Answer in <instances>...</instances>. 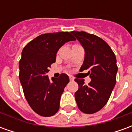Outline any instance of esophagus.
<instances>
[{
    "label": "esophagus",
    "instance_id": "1",
    "mask_svg": "<svg viewBox=\"0 0 132 132\" xmlns=\"http://www.w3.org/2000/svg\"><path fill=\"white\" fill-rule=\"evenodd\" d=\"M69 79H70V80H71V81H73V80H74V78L72 76H69Z\"/></svg>",
    "mask_w": 132,
    "mask_h": 132
}]
</instances>
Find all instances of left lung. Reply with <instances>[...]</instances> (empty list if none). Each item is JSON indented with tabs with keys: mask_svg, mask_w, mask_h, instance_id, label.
<instances>
[{
	"mask_svg": "<svg viewBox=\"0 0 132 132\" xmlns=\"http://www.w3.org/2000/svg\"><path fill=\"white\" fill-rule=\"evenodd\" d=\"M72 34L85 49V59L80 71L89 69L91 81L76 78L78 90L75 93L78 108L86 114L100 110L110 98L116 83L117 66L115 55L106 42L96 35L73 31Z\"/></svg>",
	"mask_w": 132,
	"mask_h": 132,
	"instance_id": "obj_1",
	"label": "left lung"
}]
</instances>
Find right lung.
<instances>
[{
    "mask_svg": "<svg viewBox=\"0 0 132 132\" xmlns=\"http://www.w3.org/2000/svg\"><path fill=\"white\" fill-rule=\"evenodd\" d=\"M72 32L43 34L30 42L22 52L19 78L24 97L39 115L51 117L59 109L60 99L69 78L61 73L49 80L46 73L56 61L58 50L66 42L76 40Z\"/></svg>",
    "mask_w": 132,
    "mask_h": 132,
    "instance_id": "add662e5",
    "label": "right lung"
}]
</instances>
